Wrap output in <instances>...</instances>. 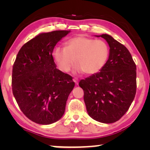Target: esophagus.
Listing matches in <instances>:
<instances>
[{"label": "esophagus", "instance_id": "1", "mask_svg": "<svg viewBox=\"0 0 150 150\" xmlns=\"http://www.w3.org/2000/svg\"><path fill=\"white\" fill-rule=\"evenodd\" d=\"M73 81L76 83V85H78V84H79V80H78L77 79H76V78H75V79H73Z\"/></svg>", "mask_w": 150, "mask_h": 150}]
</instances>
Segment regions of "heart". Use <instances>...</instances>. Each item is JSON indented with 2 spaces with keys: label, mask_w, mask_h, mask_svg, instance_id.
I'll list each match as a JSON object with an SVG mask.
<instances>
[{
  "label": "heart",
  "mask_w": 150,
  "mask_h": 150,
  "mask_svg": "<svg viewBox=\"0 0 150 150\" xmlns=\"http://www.w3.org/2000/svg\"><path fill=\"white\" fill-rule=\"evenodd\" d=\"M110 49L107 43L101 40L83 36L69 39L65 48L56 47L52 52L53 59L63 72H68L75 63L76 70L91 75L103 68L109 57Z\"/></svg>",
  "instance_id": "1"
}]
</instances>
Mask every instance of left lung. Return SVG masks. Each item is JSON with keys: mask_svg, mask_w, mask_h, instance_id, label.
<instances>
[{"mask_svg": "<svg viewBox=\"0 0 150 150\" xmlns=\"http://www.w3.org/2000/svg\"><path fill=\"white\" fill-rule=\"evenodd\" d=\"M100 36L109 45V57L100 71L81 80L79 86L84 91L89 115L99 122L111 124L124 116L134 100L137 67L126 46L108 35Z\"/></svg>", "mask_w": 150, "mask_h": 150, "instance_id": "left-lung-1", "label": "left lung"}]
</instances>
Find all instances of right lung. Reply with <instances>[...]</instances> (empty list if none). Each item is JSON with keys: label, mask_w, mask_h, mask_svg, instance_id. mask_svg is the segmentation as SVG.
<instances>
[{"label": "right lung", "mask_w": 150, "mask_h": 150, "mask_svg": "<svg viewBox=\"0 0 150 150\" xmlns=\"http://www.w3.org/2000/svg\"><path fill=\"white\" fill-rule=\"evenodd\" d=\"M69 30L41 33L18 52L12 69V91L20 110L37 124L48 125L62 117L75 83L57 68L52 52Z\"/></svg>", "instance_id": "obj_1"}]
</instances>
